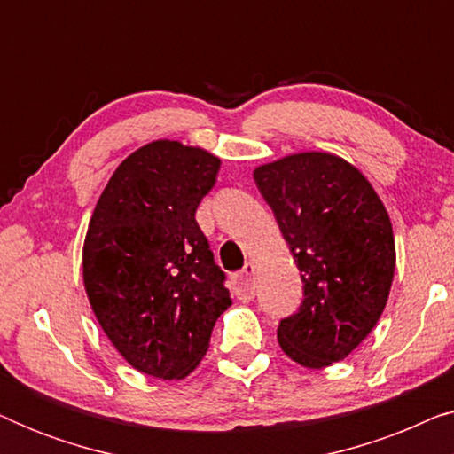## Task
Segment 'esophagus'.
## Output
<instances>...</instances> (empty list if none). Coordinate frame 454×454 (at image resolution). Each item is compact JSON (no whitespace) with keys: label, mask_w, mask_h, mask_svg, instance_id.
<instances>
[{"label":"esophagus","mask_w":454,"mask_h":454,"mask_svg":"<svg viewBox=\"0 0 454 454\" xmlns=\"http://www.w3.org/2000/svg\"><path fill=\"white\" fill-rule=\"evenodd\" d=\"M254 275H256V264L246 262L244 269H241L233 278L235 295L239 297L241 301H250L256 295V285H254Z\"/></svg>","instance_id":"obj_1"}]
</instances>
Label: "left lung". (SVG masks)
<instances>
[{
	"label": "left lung",
	"mask_w": 454,
	"mask_h": 454,
	"mask_svg": "<svg viewBox=\"0 0 454 454\" xmlns=\"http://www.w3.org/2000/svg\"><path fill=\"white\" fill-rule=\"evenodd\" d=\"M303 281L297 314L277 339L303 368L340 362L372 333L395 277V235L380 196L357 167L308 151L254 169Z\"/></svg>",
	"instance_id": "obj_1"
}]
</instances>
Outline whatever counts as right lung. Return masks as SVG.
Returning <instances> with one entry per match:
<instances>
[{
    "instance_id": "add662e5",
    "label": "right lung",
    "mask_w": 454,
    "mask_h": 454,
    "mask_svg": "<svg viewBox=\"0 0 454 454\" xmlns=\"http://www.w3.org/2000/svg\"><path fill=\"white\" fill-rule=\"evenodd\" d=\"M219 167L204 148L148 142L121 160L90 216L86 295L103 333L142 374L182 380L194 372L231 306L196 223Z\"/></svg>"
}]
</instances>
